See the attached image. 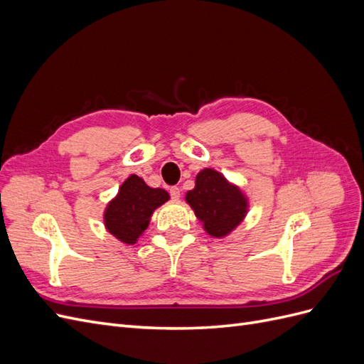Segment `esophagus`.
<instances>
[{
  "mask_svg": "<svg viewBox=\"0 0 364 364\" xmlns=\"http://www.w3.org/2000/svg\"><path fill=\"white\" fill-rule=\"evenodd\" d=\"M170 196H171V199H174V200L179 199L181 190L178 188V186H170Z\"/></svg>",
  "mask_w": 364,
  "mask_h": 364,
  "instance_id": "obj_1",
  "label": "esophagus"
}]
</instances>
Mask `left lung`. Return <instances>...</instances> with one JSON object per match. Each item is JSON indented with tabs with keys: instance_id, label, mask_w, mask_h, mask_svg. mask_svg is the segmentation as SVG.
<instances>
[{
	"instance_id": "8db88e82",
	"label": "left lung",
	"mask_w": 364,
	"mask_h": 364,
	"mask_svg": "<svg viewBox=\"0 0 364 364\" xmlns=\"http://www.w3.org/2000/svg\"><path fill=\"white\" fill-rule=\"evenodd\" d=\"M186 202L206 232L215 238L232 232L247 213L245 194L213 168H205L196 176V186L186 193Z\"/></svg>"
}]
</instances>
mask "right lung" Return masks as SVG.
<instances>
[{
  "instance_id": "obj_1",
  "label": "right lung",
  "mask_w": 364,
  "mask_h": 364,
  "mask_svg": "<svg viewBox=\"0 0 364 364\" xmlns=\"http://www.w3.org/2000/svg\"><path fill=\"white\" fill-rule=\"evenodd\" d=\"M168 199L167 191L150 188L136 174H132L119 186L115 199L109 202L105 211V226L119 241L135 245L147 229L153 211Z\"/></svg>"
}]
</instances>
